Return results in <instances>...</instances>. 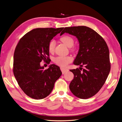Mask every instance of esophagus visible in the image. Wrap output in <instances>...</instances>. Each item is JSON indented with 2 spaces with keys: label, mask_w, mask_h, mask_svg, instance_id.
I'll use <instances>...</instances> for the list:
<instances>
[{
  "label": "esophagus",
  "mask_w": 122,
  "mask_h": 122,
  "mask_svg": "<svg viewBox=\"0 0 122 122\" xmlns=\"http://www.w3.org/2000/svg\"><path fill=\"white\" fill-rule=\"evenodd\" d=\"M61 71L62 74H65L66 72H67V71H69V70L68 69H66L63 67H61Z\"/></svg>",
  "instance_id": "obj_1"
}]
</instances>
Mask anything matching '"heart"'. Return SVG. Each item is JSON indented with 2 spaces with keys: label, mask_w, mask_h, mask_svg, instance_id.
<instances>
[{
  "label": "heart",
  "mask_w": 122,
  "mask_h": 122,
  "mask_svg": "<svg viewBox=\"0 0 122 122\" xmlns=\"http://www.w3.org/2000/svg\"><path fill=\"white\" fill-rule=\"evenodd\" d=\"M61 41L69 47H72L74 45V39L71 36L68 35L62 36L61 38ZM55 44L56 43L54 40H51L49 41L48 45V50L50 53L54 52ZM72 60L73 59L71 56H59L54 58L53 61L57 65L61 66V67H66L69 64L71 63L72 61Z\"/></svg>",
  "instance_id": "b5f03b06"
}]
</instances>
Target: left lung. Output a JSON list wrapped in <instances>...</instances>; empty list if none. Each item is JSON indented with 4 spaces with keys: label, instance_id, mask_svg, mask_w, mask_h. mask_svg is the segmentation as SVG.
Segmentation results:
<instances>
[{
    "label": "left lung",
    "instance_id": "left-lung-1",
    "mask_svg": "<svg viewBox=\"0 0 122 122\" xmlns=\"http://www.w3.org/2000/svg\"><path fill=\"white\" fill-rule=\"evenodd\" d=\"M65 32L75 36L79 43L73 64L80 67L70 70L74 77L70 84V90L79 98H91L101 89L110 72L107 45L96 31L84 26L65 27L61 36Z\"/></svg>",
    "mask_w": 122,
    "mask_h": 122
}]
</instances>
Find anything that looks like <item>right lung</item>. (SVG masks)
I'll use <instances>...</instances> for the list:
<instances>
[{
    "label": "right lung",
    "instance_id": "add662e5",
    "mask_svg": "<svg viewBox=\"0 0 122 122\" xmlns=\"http://www.w3.org/2000/svg\"><path fill=\"white\" fill-rule=\"evenodd\" d=\"M63 29H34L26 34L17 44L14 54V75L22 90L29 97L42 99L48 96L61 75L58 66L52 64L44 70L40 62L48 61L49 63L48 45Z\"/></svg>",
    "mask_w": 122,
    "mask_h": 122
}]
</instances>
